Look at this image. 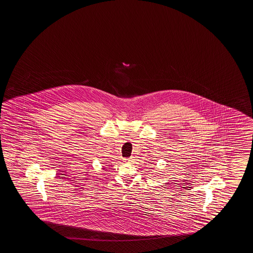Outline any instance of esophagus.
Segmentation results:
<instances>
[{
	"mask_svg": "<svg viewBox=\"0 0 253 253\" xmlns=\"http://www.w3.org/2000/svg\"><path fill=\"white\" fill-rule=\"evenodd\" d=\"M124 162H129V161H131L130 158H124Z\"/></svg>",
	"mask_w": 253,
	"mask_h": 253,
	"instance_id": "34e87169",
	"label": "esophagus"
}]
</instances>
